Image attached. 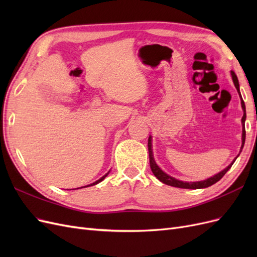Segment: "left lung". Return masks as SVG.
<instances>
[{"label":"left lung","mask_w":257,"mask_h":257,"mask_svg":"<svg viewBox=\"0 0 257 257\" xmlns=\"http://www.w3.org/2000/svg\"><path fill=\"white\" fill-rule=\"evenodd\" d=\"M230 75H231V79H232V82H234L235 87L238 91V94L240 96V99H241V107H242V110H243V116L242 119H241V124H242V144H241V148H240V151H239V154L241 153V151H242L243 149V146H244V142H245V126H244V123H245V119H246V113H245V105H244V102L242 99V96H241L240 94V89H239V81H238V78L237 76L234 72H230ZM148 150H149V159H150V167H151V170L153 175L157 177L159 180L163 183H165L167 185H170V186H175V188H180V189H193V190H196V189H205V188H208V186H211L212 184L216 183L217 181L220 180V179L226 174L229 168L231 167V165L234 164L236 159L239 157V154L237 155V157L235 158V160L232 161L230 164L226 167L224 168L222 172L217 173L216 175L210 177L208 179H206V180H203V181H195V182H185V181H181V180H178V179L172 177L167 175L165 172H163V170L159 167V165L155 163V160H154V157H153V150H152V136L150 135L149 136V139H148Z\"/></svg>","instance_id":"8db88e82"}]
</instances>
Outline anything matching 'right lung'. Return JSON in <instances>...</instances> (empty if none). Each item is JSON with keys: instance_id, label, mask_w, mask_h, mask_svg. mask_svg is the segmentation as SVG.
I'll list each match as a JSON object with an SVG mask.
<instances>
[{"instance_id": "1", "label": "right lung", "mask_w": 257, "mask_h": 257, "mask_svg": "<svg viewBox=\"0 0 257 257\" xmlns=\"http://www.w3.org/2000/svg\"><path fill=\"white\" fill-rule=\"evenodd\" d=\"M109 172H110V170H109ZM109 172H108L106 175H104L102 178H99L98 179V180H96L95 182H93V183H91V184H89V185H85V186H81V188H87V186H92V185H95V184H97V183H99V182H102L103 180H104V179L108 176V174H109ZM81 188H78V189H81ZM74 190V189H73Z\"/></svg>"}]
</instances>
